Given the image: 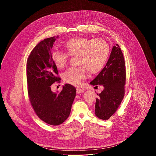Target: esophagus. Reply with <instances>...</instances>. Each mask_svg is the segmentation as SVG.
<instances>
[{
    "mask_svg": "<svg viewBox=\"0 0 156 156\" xmlns=\"http://www.w3.org/2000/svg\"><path fill=\"white\" fill-rule=\"evenodd\" d=\"M83 92V90L82 89H81V88H77V89H76V93H77V94H80V93H82Z\"/></svg>",
    "mask_w": 156,
    "mask_h": 156,
    "instance_id": "obj_1",
    "label": "esophagus"
}]
</instances>
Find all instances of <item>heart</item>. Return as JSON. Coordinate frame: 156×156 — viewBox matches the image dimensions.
Returning <instances> with one entry per match:
<instances>
[{
  "label": "heart",
  "instance_id": "1",
  "mask_svg": "<svg viewBox=\"0 0 156 156\" xmlns=\"http://www.w3.org/2000/svg\"><path fill=\"white\" fill-rule=\"evenodd\" d=\"M65 47L68 53L55 49L51 53V59L56 67L62 68L67 64L69 55H78V64L81 66L69 67L63 73L65 82L76 86L86 79L87 69L91 73L100 71L109 55V46L102 39L76 37L67 41Z\"/></svg>",
  "mask_w": 156,
  "mask_h": 156
}]
</instances>
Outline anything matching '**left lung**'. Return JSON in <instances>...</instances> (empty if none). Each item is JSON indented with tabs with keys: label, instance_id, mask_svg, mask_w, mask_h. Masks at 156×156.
Wrapping results in <instances>:
<instances>
[{
	"label": "left lung",
	"instance_id": "8db88e82",
	"mask_svg": "<svg viewBox=\"0 0 156 156\" xmlns=\"http://www.w3.org/2000/svg\"><path fill=\"white\" fill-rule=\"evenodd\" d=\"M126 72L125 61L119 45L113 47L106 66L90 82L95 85H103L104 89L96 98L95 114L101 119L108 120L112 116L124 95Z\"/></svg>",
	"mask_w": 156,
	"mask_h": 156
}]
</instances>
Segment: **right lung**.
<instances>
[{
  "instance_id": "obj_1",
  "label": "right lung",
  "mask_w": 156,
  "mask_h": 156,
  "mask_svg": "<svg viewBox=\"0 0 156 156\" xmlns=\"http://www.w3.org/2000/svg\"><path fill=\"white\" fill-rule=\"evenodd\" d=\"M56 37L44 39L32 50L26 64L27 90L30 102L37 115L45 122L58 126L69 115L76 89L70 84L61 92H54L51 85L61 80L51 59V48Z\"/></svg>"
}]
</instances>
